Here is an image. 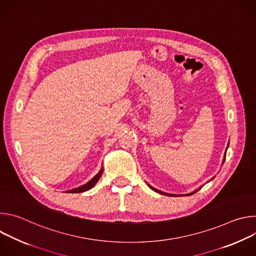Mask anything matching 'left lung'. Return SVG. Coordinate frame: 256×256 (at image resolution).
Returning <instances> with one entry per match:
<instances>
[{
  "label": "left lung",
  "mask_w": 256,
  "mask_h": 256,
  "mask_svg": "<svg viewBox=\"0 0 256 256\" xmlns=\"http://www.w3.org/2000/svg\"><path fill=\"white\" fill-rule=\"evenodd\" d=\"M154 192H158V194H164V196H175V194H166V192H160V190H156V188H152V186H150ZM194 192H192V194H188V196H192V194H194Z\"/></svg>",
  "instance_id": "1"
}]
</instances>
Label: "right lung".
Wrapping results in <instances>:
<instances>
[{"label":"right lung","mask_w":256,"mask_h":256,"mask_svg":"<svg viewBox=\"0 0 256 256\" xmlns=\"http://www.w3.org/2000/svg\"><path fill=\"white\" fill-rule=\"evenodd\" d=\"M102 173H103V169L101 168V170H100L90 181H88L86 184H84V186H79V188H77L72 190H68V192H68V194H79V192H87V190H91V188L97 184V181H98L99 178L101 177Z\"/></svg>","instance_id":"1"}]
</instances>
